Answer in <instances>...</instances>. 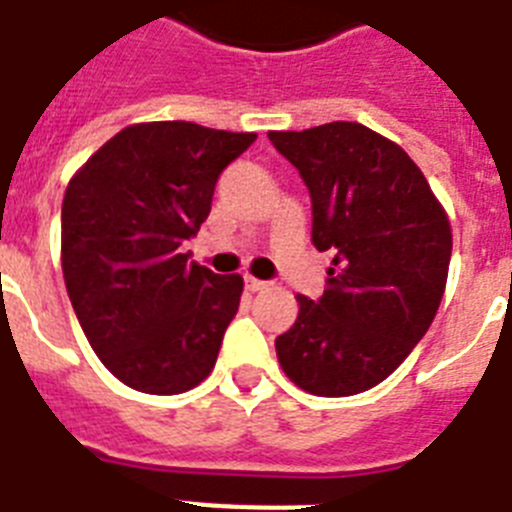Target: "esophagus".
Returning <instances> with one entry per match:
<instances>
[{"label": "esophagus", "instance_id": "1", "mask_svg": "<svg viewBox=\"0 0 512 512\" xmlns=\"http://www.w3.org/2000/svg\"><path fill=\"white\" fill-rule=\"evenodd\" d=\"M247 289H249V292H268L270 281H260V278L247 276Z\"/></svg>", "mask_w": 512, "mask_h": 512}]
</instances>
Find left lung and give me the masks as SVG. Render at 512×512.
Segmentation results:
<instances>
[{
	"mask_svg": "<svg viewBox=\"0 0 512 512\" xmlns=\"http://www.w3.org/2000/svg\"><path fill=\"white\" fill-rule=\"evenodd\" d=\"M268 139L310 189L315 249L334 252L323 297H297V321L276 339L278 363L318 397L368 392L434 321L450 270V218L405 149L360 123Z\"/></svg>",
	"mask_w": 512,
	"mask_h": 512,
	"instance_id": "left-lung-1",
	"label": "left lung"
}]
</instances>
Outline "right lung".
I'll return each instance as SVG.
<instances>
[{
  "mask_svg": "<svg viewBox=\"0 0 512 512\" xmlns=\"http://www.w3.org/2000/svg\"><path fill=\"white\" fill-rule=\"evenodd\" d=\"M257 134L134 123L94 152L62 199V276L91 350L144 394L205 381L234 321L244 278L189 263L215 181Z\"/></svg>",
  "mask_w": 512,
  "mask_h": 512,
  "instance_id": "obj_1",
  "label": "right lung"
}]
</instances>
